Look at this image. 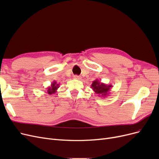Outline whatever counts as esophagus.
Listing matches in <instances>:
<instances>
[{"instance_id": "esophagus-1", "label": "esophagus", "mask_w": 159, "mask_h": 159, "mask_svg": "<svg viewBox=\"0 0 159 159\" xmlns=\"http://www.w3.org/2000/svg\"><path fill=\"white\" fill-rule=\"evenodd\" d=\"M81 76L77 75H74V79H75V80H80V79H81Z\"/></svg>"}]
</instances>
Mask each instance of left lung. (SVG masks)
I'll use <instances>...</instances> for the list:
<instances>
[{
  "mask_svg": "<svg viewBox=\"0 0 159 159\" xmlns=\"http://www.w3.org/2000/svg\"><path fill=\"white\" fill-rule=\"evenodd\" d=\"M113 85H107L104 83L101 82L98 80H95L93 81L91 88H92L94 92L98 94L100 98H106L109 95L111 89L112 88Z\"/></svg>",
  "mask_w": 159,
  "mask_h": 159,
  "instance_id": "8db88e82",
  "label": "left lung"
}]
</instances>
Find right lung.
Here are the masks:
<instances>
[{"label":"right lung","mask_w":159,"mask_h":159,"mask_svg":"<svg viewBox=\"0 0 159 159\" xmlns=\"http://www.w3.org/2000/svg\"><path fill=\"white\" fill-rule=\"evenodd\" d=\"M59 84H57V82L56 81H54L51 84L50 86L48 87L46 89V93L49 95H52V94H54L56 92H57V89L59 88Z\"/></svg>","instance_id":"obj_1"}]
</instances>
